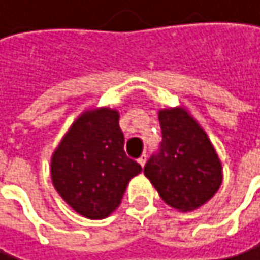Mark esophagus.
Segmentation results:
<instances>
[{"instance_id": "34e87169", "label": "esophagus", "mask_w": 260, "mask_h": 260, "mask_svg": "<svg viewBox=\"0 0 260 260\" xmlns=\"http://www.w3.org/2000/svg\"><path fill=\"white\" fill-rule=\"evenodd\" d=\"M138 162H139V164H141L142 167H144V166H146V162H147V155H146V153L142 155V156H141V158L138 159Z\"/></svg>"}]
</instances>
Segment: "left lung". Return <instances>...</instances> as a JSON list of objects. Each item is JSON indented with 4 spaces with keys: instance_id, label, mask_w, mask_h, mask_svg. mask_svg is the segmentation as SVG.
Returning <instances> with one entry per match:
<instances>
[{
    "instance_id": "obj_1",
    "label": "left lung",
    "mask_w": 260,
    "mask_h": 260,
    "mask_svg": "<svg viewBox=\"0 0 260 260\" xmlns=\"http://www.w3.org/2000/svg\"><path fill=\"white\" fill-rule=\"evenodd\" d=\"M158 119L162 141L146 162L144 174L169 206L193 211L218 190L222 162L205 130L184 108H164Z\"/></svg>"
}]
</instances>
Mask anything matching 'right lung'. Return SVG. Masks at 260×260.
<instances>
[{"label": "right lung", "mask_w": 260, "mask_h": 260, "mask_svg": "<svg viewBox=\"0 0 260 260\" xmlns=\"http://www.w3.org/2000/svg\"><path fill=\"white\" fill-rule=\"evenodd\" d=\"M141 171L124 152L119 113L107 107L82 113L51 158L55 190L91 220L105 218L118 208L128 181Z\"/></svg>", "instance_id": "add662e5"}]
</instances>
